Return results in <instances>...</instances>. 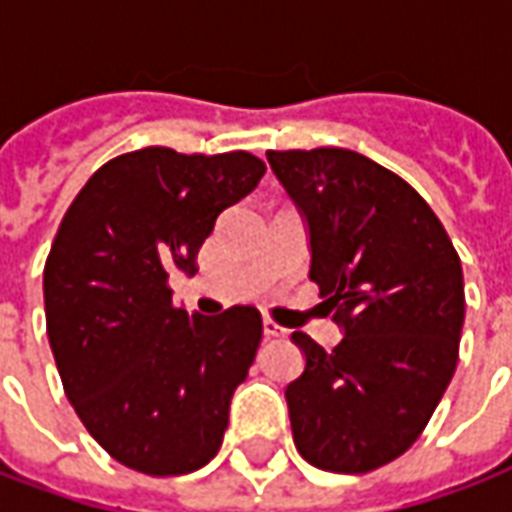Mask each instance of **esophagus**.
Here are the masks:
<instances>
[{
    "instance_id": "34e87169",
    "label": "esophagus",
    "mask_w": 512,
    "mask_h": 512,
    "mask_svg": "<svg viewBox=\"0 0 512 512\" xmlns=\"http://www.w3.org/2000/svg\"><path fill=\"white\" fill-rule=\"evenodd\" d=\"M263 335H266V338H285V330H282L277 321L263 318Z\"/></svg>"
}]
</instances>
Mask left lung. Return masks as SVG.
<instances>
[{"mask_svg": "<svg viewBox=\"0 0 512 512\" xmlns=\"http://www.w3.org/2000/svg\"><path fill=\"white\" fill-rule=\"evenodd\" d=\"M307 221L310 280L341 324L324 352L293 332L305 371L285 388L310 466L366 474L416 443L452 380L466 318L463 268L432 207L352 149L266 152Z\"/></svg>", "mask_w": 512, "mask_h": 512, "instance_id": "1", "label": "left lung"}]
</instances>
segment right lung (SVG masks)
Masks as SVG:
<instances>
[{"label":"right lung","mask_w":512,"mask_h":512,"mask_svg":"<svg viewBox=\"0 0 512 512\" xmlns=\"http://www.w3.org/2000/svg\"><path fill=\"white\" fill-rule=\"evenodd\" d=\"M263 174L249 152L146 146L107 160L57 227L44 266L46 335L85 430L121 466L177 477L221 449L263 318L252 305L188 313L171 302L169 274H194L221 210Z\"/></svg>","instance_id":"obj_1"}]
</instances>
